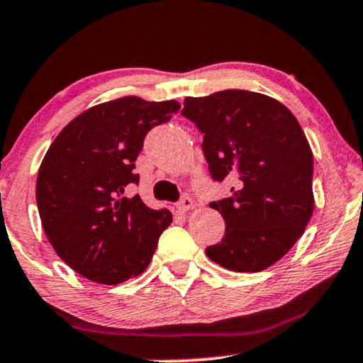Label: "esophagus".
Listing matches in <instances>:
<instances>
[{
  "label": "esophagus",
  "mask_w": 363,
  "mask_h": 363,
  "mask_svg": "<svg viewBox=\"0 0 363 363\" xmlns=\"http://www.w3.org/2000/svg\"><path fill=\"white\" fill-rule=\"evenodd\" d=\"M195 207V203H194V200H191L190 197H183L180 202L177 203V208L180 212H189V211H191V208Z\"/></svg>",
  "instance_id": "1"
}]
</instances>
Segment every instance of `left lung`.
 Returning a JSON list of instances; mask_svg holds the SVG:
<instances>
[{"instance_id":"obj_1","label":"left lung","mask_w":363,"mask_h":363,"mask_svg":"<svg viewBox=\"0 0 363 363\" xmlns=\"http://www.w3.org/2000/svg\"><path fill=\"white\" fill-rule=\"evenodd\" d=\"M182 113L202 130L212 178L236 182L231 199L211 203L225 233L207 257L231 272L272 267L314 211L313 151L301 123L279 100L246 89L186 96Z\"/></svg>"}]
</instances>
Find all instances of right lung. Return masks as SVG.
<instances>
[{
	"label": "right lung",
	"mask_w": 363,
	"mask_h": 363,
	"mask_svg": "<svg viewBox=\"0 0 363 363\" xmlns=\"http://www.w3.org/2000/svg\"><path fill=\"white\" fill-rule=\"evenodd\" d=\"M180 110L177 100L121 96L74 117L47 149L37 174V207L57 257L91 282L117 285L146 270L168 208H149L139 195L134 161L146 134Z\"/></svg>",
	"instance_id": "add662e5"
}]
</instances>
